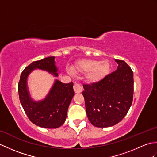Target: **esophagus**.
<instances>
[{"instance_id":"obj_1","label":"esophagus","mask_w":157,"mask_h":157,"mask_svg":"<svg viewBox=\"0 0 157 157\" xmlns=\"http://www.w3.org/2000/svg\"><path fill=\"white\" fill-rule=\"evenodd\" d=\"M73 89H74L75 93H81L82 92V86L78 84H75L73 86Z\"/></svg>"}]
</instances>
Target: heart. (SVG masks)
Returning a JSON list of instances; mask_svg holds the SVG:
<instances>
[{"mask_svg": "<svg viewBox=\"0 0 157 157\" xmlns=\"http://www.w3.org/2000/svg\"><path fill=\"white\" fill-rule=\"evenodd\" d=\"M111 70L109 61H100L98 60L84 59L78 61L72 68V71L76 73H88L87 78L90 82H98L105 78Z\"/></svg>", "mask_w": 157, "mask_h": 157, "instance_id": "heart-1", "label": "heart"}]
</instances>
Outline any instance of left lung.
I'll return each instance as SVG.
<instances>
[{"mask_svg": "<svg viewBox=\"0 0 157 157\" xmlns=\"http://www.w3.org/2000/svg\"><path fill=\"white\" fill-rule=\"evenodd\" d=\"M117 70L102 80L84 84L86 111L92 124L98 128L116 125L124 118L132 104L134 75L123 60L115 59Z\"/></svg>", "mask_w": 157, "mask_h": 157, "instance_id": "1", "label": "left lung"}]
</instances>
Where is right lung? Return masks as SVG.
I'll list each match as a JSON object with an SVG mask.
<instances>
[{
    "label": "right lung",
    "instance_id": "obj_1",
    "mask_svg": "<svg viewBox=\"0 0 157 157\" xmlns=\"http://www.w3.org/2000/svg\"><path fill=\"white\" fill-rule=\"evenodd\" d=\"M34 69L46 70L57 76L55 56L34 61L22 71L18 84L19 100L29 119L34 124L44 128H57L64 123L69 105L74 95L73 82L63 84L56 80L46 98L34 102L27 88L28 76Z\"/></svg>",
    "mask_w": 157,
    "mask_h": 157
}]
</instances>
